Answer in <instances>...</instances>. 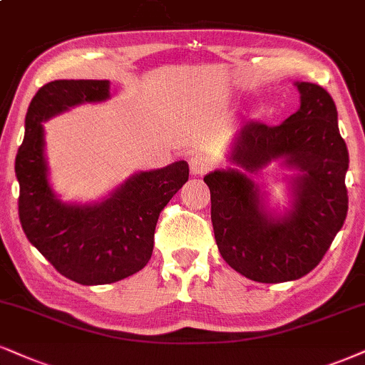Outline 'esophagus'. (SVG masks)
Masks as SVG:
<instances>
[{
	"label": "esophagus",
	"instance_id": "obj_1",
	"mask_svg": "<svg viewBox=\"0 0 365 365\" xmlns=\"http://www.w3.org/2000/svg\"><path fill=\"white\" fill-rule=\"evenodd\" d=\"M190 170L192 175H203L210 170V162L203 155H192L190 159Z\"/></svg>",
	"mask_w": 365,
	"mask_h": 365
}]
</instances>
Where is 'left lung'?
I'll return each instance as SVG.
<instances>
[{
    "mask_svg": "<svg viewBox=\"0 0 365 365\" xmlns=\"http://www.w3.org/2000/svg\"><path fill=\"white\" fill-rule=\"evenodd\" d=\"M296 88L301 106L294 115L277 127L245 123L232 147L233 168L205 175L220 254L257 282L294 281L313 271L349 210V150L335 103L318 84L296 83ZM277 158L300 170L292 180V210L282 217L267 211L258 187L246 175Z\"/></svg>",
    "mask_w": 365,
    "mask_h": 365,
    "instance_id": "left-lung-1",
    "label": "left lung"
}]
</instances>
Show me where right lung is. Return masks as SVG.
Returning a JSON list of instances; mask_svg holds the SVG:
<instances>
[{
  "label": "right lung",
  "instance_id": "obj_1",
  "mask_svg": "<svg viewBox=\"0 0 365 365\" xmlns=\"http://www.w3.org/2000/svg\"><path fill=\"white\" fill-rule=\"evenodd\" d=\"M110 98V81L58 79L31 100L15 159L18 215L30 244L57 272L83 286L121 281L145 267L160 211L190 178L186 160L137 173L100 203H62L48 184L42 121Z\"/></svg>",
  "mask_w": 365,
  "mask_h": 365
}]
</instances>
